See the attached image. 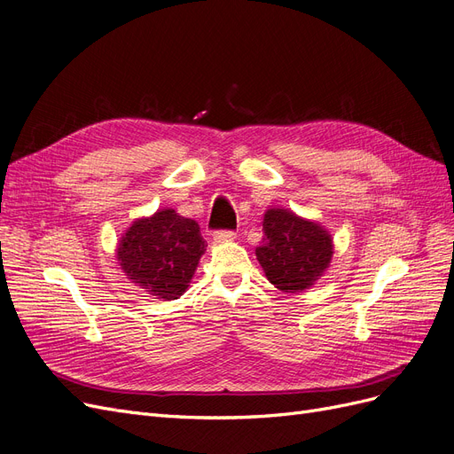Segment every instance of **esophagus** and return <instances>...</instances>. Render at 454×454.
<instances>
[{"mask_svg": "<svg viewBox=\"0 0 454 454\" xmlns=\"http://www.w3.org/2000/svg\"><path fill=\"white\" fill-rule=\"evenodd\" d=\"M237 235L232 231H217L214 232V240L215 242H229V240H235Z\"/></svg>", "mask_w": 454, "mask_h": 454, "instance_id": "obj_1", "label": "esophagus"}]
</instances>
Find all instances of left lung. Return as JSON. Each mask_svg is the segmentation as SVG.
<instances>
[{"instance_id":"8db88e82","label":"left lung","mask_w":454,"mask_h":454,"mask_svg":"<svg viewBox=\"0 0 454 454\" xmlns=\"http://www.w3.org/2000/svg\"><path fill=\"white\" fill-rule=\"evenodd\" d=\"M263 232L255 255L267 280L280 292L309 290L332 263L333 239L314 219L287 208H269L263 215Z\"/></svg>"}]
</instances>
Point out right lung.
I'll list each match as a JSON object with an SVG mask.
<instances>
[{"mask_svg":"<svg viewBox=\"0 0 454 454\" xmlns=\"http://www.w3.org/2000/svg\"><path fill=\"white\" fill-rule=\"evenodd\" d=\"M206 252L197 222L172 208L134 219L117 244L125 277L153 299H180Z\"/></svg>","mask_w":454,"mask_h":454,"instance_id":"1","label":"right lung"}]
</instances>
